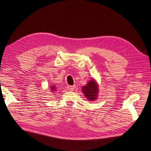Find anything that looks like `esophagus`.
Instances as JSON below:
<instances>
[{
  "label": "esophagus",
  "instance_id": "esophagus-1",
  "mask_svg": "<svg viewBox=\"0 0 151 151\" xmlns=\"http://www.w3.org/2000/svg\"><path fill=\"white\" fill-rule=\"evenodd\" d=\"M67 88H68V90H69L70 91H74V89L75 88V85H73V86H68Z\"/></svg>",
  "mask_w": 151,
  "mask_h": 151
}]
</instances>
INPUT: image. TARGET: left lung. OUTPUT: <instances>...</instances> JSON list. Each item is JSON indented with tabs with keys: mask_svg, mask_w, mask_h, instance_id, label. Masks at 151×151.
<instances>
[{
	"mask_svg": "<svg viewBox=\"0 0 151 151\" xmlns=\"http://www.w3.org/2000/svg\"><path fill=\"white\" fill-rule=\"evenodd\" d=\"M82 91L84 95L90 101H94L98 99L99 96V85L94 78L89 81L85 86L82 87Z\"/></svg>",
	"mask_w": 151,
	"mask_h": 151,
	"instance_id": "obj_1",
	"label": "left lung"
}]
</instances>
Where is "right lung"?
<instances>
[{"mask_svg":"<svg viewBox=\"0 0 151 151\" xmlns=\"http://www.w3.org/2000/svg\"><path fill=\"white\" fill-rule=\"evenodd\" d=\"M50 92H55L57 91V86H56L55 85H51L50 86Z\"/></svg>","mask_w":151,"mask_h":151,"instance_id":"obj_1","label":"right lung"}]
</instances>
